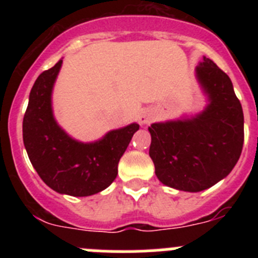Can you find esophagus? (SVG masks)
Segmentation results:
<instances>
[{"label":"esophagus","instance_id":"34e87169","mask_svg":"<svg viewBox=\"0 0 258 258\" xmlns=\"http://www.w3.org/2000/svg\"><path fill=\"white\" fill-rule=\"evenodd\" d=\"M155 118V113L152 112L151 109H143L142 112L138 116V121L141 125H147Z\"/></svg>","mask_w":258,"mask_h":258}]
</instances>
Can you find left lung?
I'll list each match as a JSON object with an SVG mask.
<instances>
[{
  "label": "left lung",
  "instance_id": "8db88e82",
  "mask_svg": "<svg viewBox=\"0 0 258 258\" xmlns=\"http://www.w3.org/2000/svg\"><path fill=\"white\" fill-rule=\"evenodd\" d=\"M195 77L207 97L204 109L149 127L155 174L168 187L187 192L207 190L229 175L244 142V116L230 77L206 56Z\"/></svg>",
  "mask_w": 258,
  "mask_h": 258
}]
</instances>
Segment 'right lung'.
<instances>
[{
	"label": "right lung",
	"instance_id": "1",
	"mask_svg": "<svg viewBox=\"0 0 258 258\" xmlns=\"http://www.w3.org/2000/svg\"><path fill=\"white\" fill-rule=\"evenodd\" d=\"M61 63L60 59L33 84L23 118V142L32 165L50 188L71 197H90L115 181L118 161L140 125L109 131L94 142L72 138L52 112V89Z\"/></svg>",
	"mask_w": 258,
	"mask_h": 258
}]
</instances>
